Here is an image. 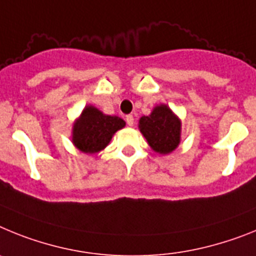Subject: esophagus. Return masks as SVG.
Returning a JSON list of instances; mask_svg holds the SVG:
<instances>
[{"mask_svg": "<svg viewBox=\"0 0 256 256\" xmlns=\"http://www.w3.org/2000/svg\"><path fill=\"white\" fill-rule=\"evenodd\" d=\"M126 122H128V126H134V117L131 114L126 116Z\"/></svg>", "mask_w": 256, "mask_h": 256, "instance_id": "34e87169", "label": "esophagus"}]
</instances>
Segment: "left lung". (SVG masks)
<instances>
[{
  "label": "left lung",
  "instance_id": "1",
  "mask_svg": "<svg viewBox=\"0 0 256 256\" xmlns=\"http://www.w3.org/2000/svg\"><path fill=\"white\" fill-rule=\"evenodd\" d=\"M139 130L156 153L174 152L182 140V121L168 104H158L139 120Z\"/></svg>",
  "mask_w": 256,
  "mask_h": 256
}]
</instances>
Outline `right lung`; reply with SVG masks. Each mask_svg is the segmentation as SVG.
I'll return each instance as SVG.
<instances>
[{
  "mask_svg": "<svg viewBox=\"0 0 256 256\" xmlns=\"http://www.w3.org/2000/svg\"><path fill=\"white\" fill-rule=\"evenodd\" d=\"M126 126L118 116L104 114L94 106H86L72 128V143L82 153L95 154L103 150L112 136Z\"/></svg>",
  "mask_w": 256,
  "mask_h": 256,
  "instance_id": "add662e5",
  "label": "right lung"
}]
</instances>
